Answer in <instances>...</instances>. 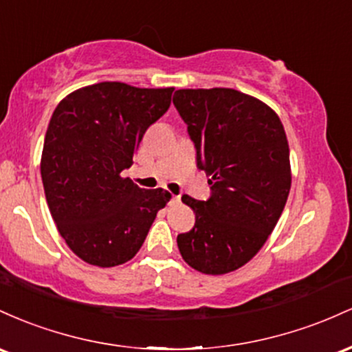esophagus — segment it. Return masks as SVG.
Wrapping results in <instances>:
<instances>
[{
  "mask_svg": "<svg viewBox=\"0 0 352 352\" xmlns=\"http://www.w3.org/2000/svg\"><path fill=\"white\" fill-rule=\"evenodd\" d=\"M177 204H181V196H173L169 201V206H177Z\"/></svg>",
  "mask_w": 352,
  "mask_h": 352,
  "instance_id": "1",
  "label": "esophagus"
}]
</instances>
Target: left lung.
Wrapping results in <instances>:
<instances>
[{
	"label": "left lung",
	"mask_w": 352,
	"mask_h": 352,
	"mask_svg": "<svg viewBox=\"0 0 352 352\" xmlns=\"http://www.w3.org/2000/svg\"><path fill=\"white\" fill-rule=\"evenodd\" d=\"M173 102L211 184L208 201L183 196L196 223L177 248L196 271L226 274L254 258L281 216L291 189L286 133L270 106L231 88L177 89Z\"/></svg>",
	"instance_id": "8db88e82"
}]
</instances>
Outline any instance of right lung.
<instances>
[{
  "label": "right lung",
  "mask_w": 352,
  "mask_h": 352,
  "mask_svg": "<svg viewBox=\"0 0 352 352\" xmlns=\"http://www.w3.org/2000/svg\"><path fill=\"white\" fill-rule=\"evenodd\" d=\"M175 88L104 81L68 94L45 136L41 177L61 238L82 261L113 267L134 258L171 195L141 189L121 173Z\"/></svg>",
  "instance_id": "obj_1"
}]
</instances>
